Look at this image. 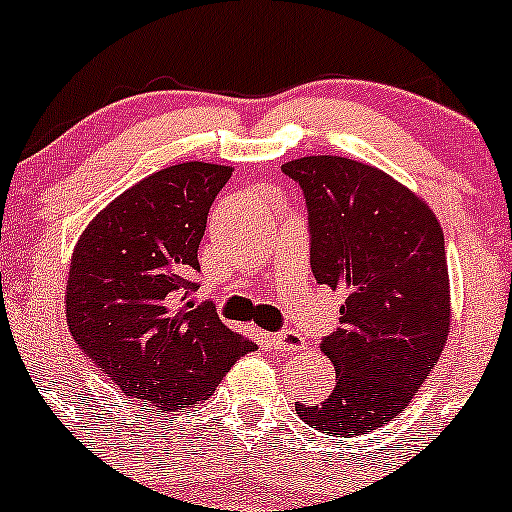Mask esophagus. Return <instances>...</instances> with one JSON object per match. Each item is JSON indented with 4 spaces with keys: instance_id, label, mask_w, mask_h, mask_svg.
I'll list each match as a JSON object with an SVG mask.
<instances>
[{
    "instance_id": "obj_1",
    "label": "esophagus",
    "mask_w": 512,
    "mask_h": 512,
    "mask_svg": "<svg viewBox=\"0 0 512 512\" xmlns=\"http://www.w3.org/2000/svg\"><path fill=\"white\" fill-rule=\"evenodd\" d=\"M269 342H272L274 350L279 352H296L303 350V345H306L303 335L296 333V330H282V333L269 335Z\"/></svg>"
}]
</instances>
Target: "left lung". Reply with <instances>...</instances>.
Returning a JSON list of instances; mask_svg holds the SVG:
<instances>
[{
	"label": "left lung",
	"instance_id": "8db88e82",
	"mask_svg": "<svg viewBox=\"0 0 512 512\" xmlns=\"http://www.w3.org/2000/svg\"><path fill=\"white\" fill-rule=\"evenodd\" d=\"M306 196L311 269L347 294L320 350L335 391L296 413L330 435H367L396 418L442 355L452 306L445 233L418 194L379 167L338 155L282 165Z\"/></svg>",
	"mask_w": 512,
	"mask_h": 512
}]
</instances>
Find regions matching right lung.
Instances as JSON below:
<instances>
[{"instance_id":"obj_1","label":"right lung","mask_w":512,"mask_h":512,"mask_svg":"<svg viewBox=\"0 0 512 512\" xmlns=\"http://www.w3.org/2000/svg\"><path fill=\"white\" fill-rule=\"evenodd\" d=\"M233 167L182 162L140 179L89 221L72 252V338L123 396L148 411L206 401L255 342L192 299L199 243Z\"/></svg>"}]
</instances>
